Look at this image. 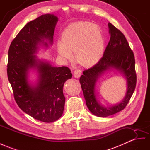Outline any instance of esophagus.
Listing matches in <instances>:
<instances>
[{"instance_id": "obj_1", "label": "esophagus", "mask_w": 150, "mask_h": 150, "mask_svg": "<svg viewBox=\"0 0 150 150\" xmlns=\"http://www.w3.org/2000/svg\"><path fill=\"white\" fill-rule=\"evenodd\" d=\"M82 75V71L79 69H75L74 71V75L75 78H79Z\"/></svg>"}]
</instances>
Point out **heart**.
<instances>
[{"mask_svg": "<svg viewBox=\"0 0 150 150\" xmlns=\"http://www.w3.org/2000/svg\"><path fill=\"white\" fill-rule=\"evenodd\" d=\"M57 51L63 60L71 59L81 66L89 67L97 63L104 51V40L101 29L88 21L76 22L64 30L62 42L57 44Z\"/></svg>", "mask_w": 150, "mask_h": 150, "instance_id": "1", "label": "heart"}]
</instances>
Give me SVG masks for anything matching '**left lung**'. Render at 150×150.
Returning <instances> with one entry per match:
<instances>
[{
    "label": "left lung",
    "mask_w": 150,
    "mask_h": 150,
    "mask_svg": "<svg viewBox=\"0 0 150 150\" xmlns=\"http://www.w3.org/2000/svg\"><path fill=\"white\" fill-rule=\"evenodd\" d=\"M110 39L104 54L98 63L84 70L80 78L86 103L96 116L106 117L124 110L131 98L136 86L135 59L127 40L120 30L108 23ZM113 68L124 75L127 81V92L124 99L117 105L106 107L99 103L95 95V83L99 76Z\"/></svg>",
    "instance_id": "1"
}]
</instances>
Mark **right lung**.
<instances>
[{"label":"right lung","mask_w":150,"mask_h":150,"mask_svg":"<svg viewBox=\"0 0 150 150\" xmlns=\"http://www.w3.org/2000/svg\"><path fill=\"white\" fill-rule=\"evenodd\" d=\"M58 18L55 15H41L28 22L11 42L8 52L7 76L14 99L25 113L41 122L50 123L62 116L65 102L64 82L72 77L67 67H52L34 55L38 45L52 44ZM36 69L38 80L30 84L28 73Z\"/></svg>","instance_id":"1"}]
</instances>
